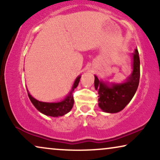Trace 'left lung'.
Returning <instances> with one entry per match:
<instances>
[{
    "label": "left lung",
    "mask_w": 160,
    "mask_h": 160,
    "mask_svg": "<svg viewBox=\"0 0 160 160\" xmlns=\"http://www.w3.org/2000/svg\"><path fill=\"white\" fill-rule=\"evenodd\" d=\"M132 72L125 82L111 84L99 81L95 76V88L98 92V106L107 113H117L125 108L136 92L140 80V58L138 49L132 53Z\"/></svg>",
    "instance_id": "obj_1"
}]
</instances>
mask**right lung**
I'll return each instance as SVG.
<instances>
[{
	"label": "right lung",
	"mask_w": 160,
	"mask_h": 160,
	"mask_svg": "<svg viewBox=\"0 0 160 160\" xmlns=\"http://www.w3.org/2000/svg\"><path fill=\"white\" fill-rule=\"evenodd\" d=\"M80 78V76H78V77L76 78L73 86L72 87V89L71 92H70L68 95L64 100L60 102H45L38 101V100L32 98L29 92H28V97H29L32 103L33 104V106L36 107L37 110L40 111L41 113H42L43 114L47 116H49V117H62V116L68 113L69 111L71 110V108H73L74 103L73 92L74 90V89H76V87H77L78 83H79Z\"/></svg>",
	"instance_id": "add662e5"
}]
</instances>
